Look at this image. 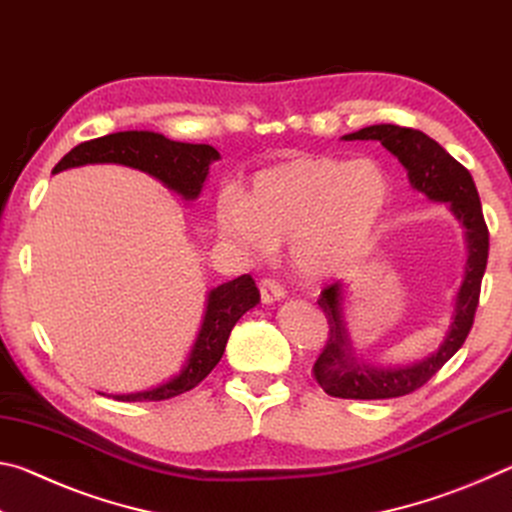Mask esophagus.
Listing matches in <instances>:
<instances>
[{
	"instance_id": "34e87169",
	"label": "esophagus",
	"mask_w": 512,
	"mask_h": 512,
	"mask_svg": "<svg viewBox=\"0 0 512 512\" xmlns=\"http://www.w3.org/2000/svg\"><path fill=\"white\" fill-rule=\"evenodd\" d=\"M259 296H262V302L271 305V302H277L287 296V291H284V287L275 280V277H262V280H259Z\"/></svg>"
}]
</instances>
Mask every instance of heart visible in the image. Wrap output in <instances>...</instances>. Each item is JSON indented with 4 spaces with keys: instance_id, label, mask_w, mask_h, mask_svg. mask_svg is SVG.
<instances>
[{
    "instance_id": "obj_1",
    "label": "heart",
    "mask_w": 512,
    "mask_h": 512,
    "mask_svg": "<svg viewBox=\"0 0 512 512\" xmlns=\"http://www.w3.org/2000/svg\"><path fill=\"white\" fill-rule=\"evenodd\" d=\"M388 198L391 185L375 162L296 158L259 171L241 196L223 198L216 230L250 259L289 239L293 266L323 277L366 250Z\"/></svg>"
}]
</instances>
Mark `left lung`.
<instances>
[{"instance_id":"obj_1","label":"left lung","mask_w":512,"mask_h":512,"mask_svg":"<svg viewBox=\"0 0 512 512\" xmlns=\"http://www.w3.org/2000/svg\"><path fill=\"white\" fill-rule=\"evenodd\" d=\"M343 140L381 142L384 149L391 151L404 164V169L409 171L411 185L418 192L429 196L431 201L449 203V210L463 223L467 250H470L461 291L456 298L454 323L449 327L443 345L431 357L413 363V366L381 368L354 357L341 316V284H329L327 289L320 291L318 305L327 318L329 332L325 348L318 354L314 370H311L316 384L327 395L341 397V400H391V397L418 391L465 343L474 325L476 307H479L481 280L485 264H488L490 232L483 219L479 192H476L470 171L429 135L406 126L377 124L345 135Z\"/></svg>"}]
</instances>
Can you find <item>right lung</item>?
<instances>
[{
    "label": "right lung",
    "instance_id": "add662e5",
    "mask_svg": "<svg viewBox=\"0 0 512 512\" xmlns=\"http://www.w3.org/2000/svg\"><path fill=\"white\" fill-rule=\"evenodd\" d=\"M219 160V151L210 144H187L173 142L160 133L151 131H124L97 137V140L74 146L63 160H60L54 173L72 167L94 162H115L126 167L140 169L149 176L162 180L164 185L187 201H194L201 194L203 183L210 171V164ZM259 302V291L250 275H241L237 280L225 282L207 296V307L201 329H198L196 343L183 372L169 379L167 384L151 391L115 395L119 402H160L187 393L196 388L210 375L216 363L221 361L225 343L237 320L253 309Z\"/></svg>",
    "mask_w": 512,
    "mask_h": 512
}]
</instances>
